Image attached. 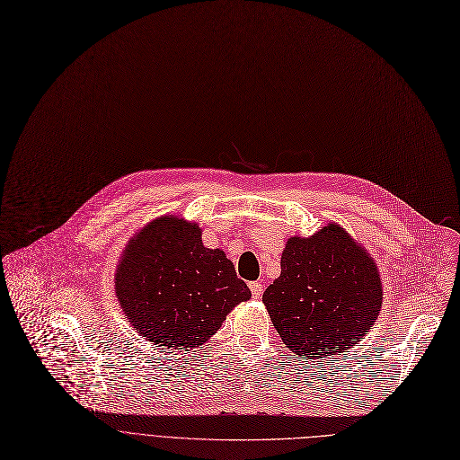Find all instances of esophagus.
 <instances>
[{"instance_id": "34e87169", "label": "esophagus", "mask_w": 460, "mask_h": 460, "mask_svg": "<svg viewBox=\"0 0 460 460\" xmlns=\"http://www.w3.org/2000/svg\"><path fill=\"white\" fill-rule=\"evenodd\" d=\"M249 288H251V292H252V297H260L261 292H263L261 281H252V283H249Z\"/></svg>"}]
</instances>
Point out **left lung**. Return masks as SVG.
Returning a JSON list of instances; mask_svg holds the SVG:
<instances>
[{
	"mask_svg": "<svg viewBox=\"0 0 460 460\" xmlns=\"http://www.w3.org/2000/svg\"><path fill=\"white\" fill-rule=\"evenodd\" d=\"M261 301L288 350L322 359L365 338L381 311L383 283L370 252L331 222L309 238L287 240L281 274Z\"/></svg>",
	"mask_w": 460,
	"mask_h": 460,
	"instance_id": "1",
	"label": "left lung"
}]
</instances>
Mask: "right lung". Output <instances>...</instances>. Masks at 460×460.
<instances>
[{"label":"right lung","mask_w":460,"mask_h":460,"mask_svg":"<svg viewBox=\"0 0 460 460\" xmlns=\"http://www.w3.org/2000/svg\"><path fill=\"white\" fill-rule=\"evenodd\" d=\"M115 296L142 338L168 350H190L215 336L251 290L222 249L204 247L197 222L164 215L128 240L115 270Z\"/></svg>","instance_id":"1"}]
</instances>
